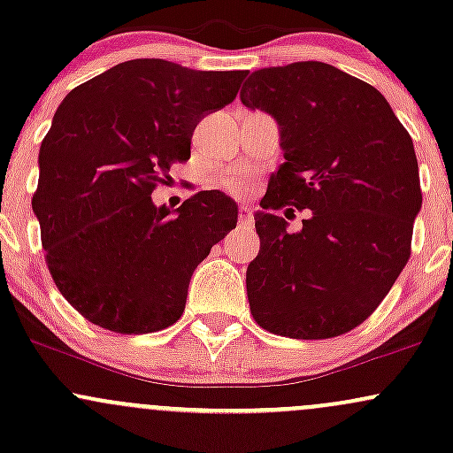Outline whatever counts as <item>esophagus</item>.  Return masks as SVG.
<instances>
[{"label": "esophagus", "mask_w": 453, "mask_h": 453, "mask_svg": "<svg viewBox=\"0 0 453 453\" xmlns=\"http://www.w3.org/2000/svg\"><path fill=\"white\" fill-rule=\"evenodd\" d=\"M238 223H241L242 227L253 226V212L249 206H241V209H238Z\"/></svg>", "instance_id": "1"}]
</instances>
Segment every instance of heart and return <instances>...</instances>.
<instances>
[{
	"instance_id": "b5f03b06",
	"label": "heart",
	"mask_w": 453,
	"mask_h": 453,
	"mask_svg": "<svg viewBox=\"0 0 453 453\" xmlns=\"http://www.w3.org/2000/svg\"><path fill=\"white\" fill-rule=\"evenodd\" d=\"M223 183H226L227 189H232V191H242L244 187H247V183H244V179L241 174H230L226 180H223Z\"/></svg>"
}]
</instances>
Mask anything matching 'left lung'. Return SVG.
<instances>
[{"label": "left lung", "instance_id": "left-lung-1", "mask_svg": "<svg viewBox=\"0 0 453 453\" xmlns=\"http://www.w3.org/2000/svg\"><path fill=\"white\" fill-rule=\"evenodd\" d=\"M241 102L277 121L285 157L256 212L253 319L289 339L345 334L411 256L422 209L413 140L375 87L321 61L251 72ZM283 205L311 211L303 231L289 234L273 215Z\"/></svg>", "mask_w": 453, "mask_h": 453}]
</instances>
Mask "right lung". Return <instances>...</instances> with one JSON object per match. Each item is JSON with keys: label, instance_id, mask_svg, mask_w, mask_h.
<instances>
[{"label": "right lung", "instance_id": "add662e5", "mask_svg": "<svg viewBox=\"0 0 453 453\" xmlns=\"http://www.w3.org/2000/svg\"><path fill=\"white\" fill-rule=\"evenodd\" d=\"M244 74L132 59L59 104L31 206L57 289L91 324L147 334L183 315L191 274L236 227L238 206L211 189L170 211L150 194L189 159L196 126L234 102Z\"/></svg>", "mask_w": 453, "mask_h": 453}]
</instances>
